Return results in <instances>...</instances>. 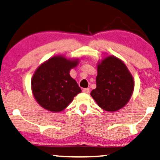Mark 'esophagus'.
<instances>
[{
  "mask_svg": "<svg viewBox=\"0 0 160 160\" xmlns=\"http://www.w3.org/2000/svg\"><path fill=\"white\" fill-rule=\"evenodd\" d=\"M89 91H90V89H89V88H84V89H83V90H82V92H84V93H88Z\"/></svg>",
  "mask_w": 160,
  "mask_h": 160,
  "instance_id": "34e87169",
  "label": "esophagus"
}]
</instances>
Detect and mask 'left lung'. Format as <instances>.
<instances>
[{"mask_svg": "<svg viewBox=\"0 0 160 160\" xmlns=\"http://www.w3.org/2000/svg\"><path fill=\"white\" fill-rule=\"evenodd\" d=\"M96 88L90 95L101 109L116 112L129 101L134 80L124 62L115 56H108L97 64Z\"/></svg>", "mask_w": 160, "mask_h": 160, "instance_id": "8db88e82", "label": "left lung"}]
</instances>
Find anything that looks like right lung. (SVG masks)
<instances>
[{
  "label": "right lung",
  "instance_id": "add662e5",
  "mask_svg": "<svg viewBox=\"0 0 160 160\" xmlns=\"http://www.w3.org/2000/svg\"><path fill=\"white\" fill-rule=\"evenodd\" d=\"M79 59L54 56L37 68L32 78L33 96L43 109L52 112L63 111L82 90L70 75Z\"/></svg>",
  "mask_w": 160,
  "mask_h": 160
}]
</instances>
